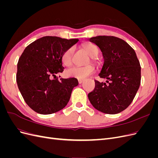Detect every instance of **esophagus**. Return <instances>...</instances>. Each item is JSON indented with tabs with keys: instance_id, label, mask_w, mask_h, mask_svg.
<instances>
[{
	"instance_id": "34e87169",
	"label": "esophagus",
	"mask_w": 158,
	"mask_h": 158,
	"mask_svg": "<svg viewBox=\"0 0 158 158\" xmlns=\"http://www.w3.org/2000/svg\"><path fill=\"white\" fill-rule=\"evenodd\" d=\"M84 81V79H78V82L79 84H82L83 82Z\"/></svg>"
}]
</instances>
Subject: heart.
<instances>
[{
	"label": "heart",
	"instance_id": "1",
	"mask_svg": "<svg viewBox=\"0 0 158 158\" xmlns=\"http://www.w3.org/2000/svg\"><path fill=\"white\" fill-rule=\"evenodd\" d=\"M83 48L91 57H94L98 53V47L94 44H86L83 45ZM74 51V47H70L65 50L61 56L62 63L65 66H69L72 63V56ZM95 72V67L93 65H87L85 66H73L65 71V75L67 77L83 79L87 76L92 74Z\"/></svg>",
	"mask_w": 158,
	"mask_h": 158
}]
</instances>
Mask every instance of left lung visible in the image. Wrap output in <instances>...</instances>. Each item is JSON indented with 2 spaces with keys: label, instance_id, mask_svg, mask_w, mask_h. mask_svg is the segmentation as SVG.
<instances>
[{
  "label": "left lung",
  "instance_id": "1",
  "mask_svg": "<svg viewBox=\"0 0 158 158\" xmlns=\"http://www.w3.org/2000/svg\"><path fill=\"white\" fill-rule=\"evenodd\" d=\"M89 40L102 52L104 63L99 76L107 79L108 84L95 80V88L88 94V99L102 113H120L130 106L140 87V62L135 50L120 38L99 35Z\"/></svg>",
  "mask_w": 158,
  "mask_h": 158
}]
</instances>
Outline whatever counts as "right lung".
<instances>
[{"mask_svg":"<svg viewBox=\"0 0 158 158\" xmlns=\"http://www.w3.org/2000/svg\"><path fill=\"white\" fill-rule=\"evenodd\" d=\"M78 41L45 36L27 46L20 56L17 64L18 87L27 106L37 113H56L69 102L78 81L75 78L59 79L56 74L64 70L62 54Z\"/></svg>","mask_w":158,"mask_h":158,"instance_id":"1","label":"right lung"}]
</instances>
